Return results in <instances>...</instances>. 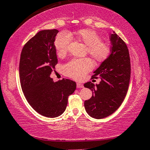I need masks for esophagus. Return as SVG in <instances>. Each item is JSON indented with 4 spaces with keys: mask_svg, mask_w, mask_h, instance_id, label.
<instances>
[{
    "mask_svg": "<svg viewBox=\"0 0 150 150\" xmlns=\"http://www.w3.org/2000/svg\"><path fill=\"white\" fill-rule=\"evenodd\" d=\"M77 88H83V85L82 83H77Z\"/></svg>",
    "mask_w": 150,
    "mask_h": 150,
    "instance_id": "34e87169",
    "label": "esophagus"
}]
</instances>
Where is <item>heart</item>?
I'll list each match as a JSON object with an SVG mask.
<instances>
[{"mask_svg": "<svg viewBox=\"0 0 150 150\" xmlns=\"http://www.w3.org/2000/svg\"><path fill=\"white\" fill-rule=\"evenodd\" d=\"M79 41L86 45V52L96 62H102L110 55L111 47L106 42L102 41L100 36L91 29H81L74 33ZM71 36L69 33H59L55 39L54 46L58 56L66 53L71 42ZM93 69V62L90 58L73 59L64 67V74L76 80L83 79L86 75Z\"/></svg>", "mask_w": 150, "mask_h": 150, "instance_id": "heart-1", "label": "heart"}]
</instances>
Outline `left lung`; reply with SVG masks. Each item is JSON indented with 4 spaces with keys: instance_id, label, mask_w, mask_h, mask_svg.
<instances>
[{
    "instance_id": "left-lung-1",
    "label": "left lung",
    "mask_w": 150,
    "mask_h": 150,
    "mask_svg": "<svg viewBox=\"0 0 150 150\" xmlns=\"http://www.w3.org/2000/svg\"><path fill=\"white\" fill-rule=\"evenodd\" d=\"M111 54L94 71L93 77L101 81L94 85L87 82L84 87L92 92V96L85 100L86 112L96 119H102L115 112L127 93L130 78V60L127 45L113 32L110 36Z\"/></svg>"
}]
</instances>
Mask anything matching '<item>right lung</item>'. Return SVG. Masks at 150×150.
<instances>
[{
    "instance_id": "add662e5",
    "label": "right lung",
    "mask_w": 150,
    "mask_h": 150,
    "mask_svg": "<svg viewBox=\"0 0 150 150\" xmlns=\"http://www.w3.org/2000/svg\"><path fill=\"white\" fill-rule=\"evenodd\" d=\"M56 29L37 33L23 47L20 61V78L27 101L43 116L56 117L64 113L68 97L75 92L76 83L50 77L58 63L54 41Z\"/></svg>"
}]
</instances>
